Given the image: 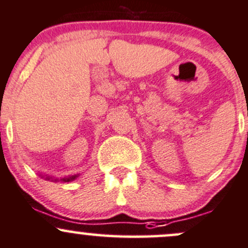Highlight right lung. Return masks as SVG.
<instances>
[{
  "instance_id": "obj_1",
  "label": "right lung",
  "mask_w": 248,
  "mask_h": 248,
  "mask_svg": "<svg viewBox=\"0 0 248 248\" xmlns=\"http://www.w3.org/2000/svg\"><path fill=\"white\" fill-rule=\"evenodd\" d=\"M76 178V175H73V177H69V178H65V179H63L64 181H69V180H73V179H75Z\"/></svg>"
}]
</instances>
